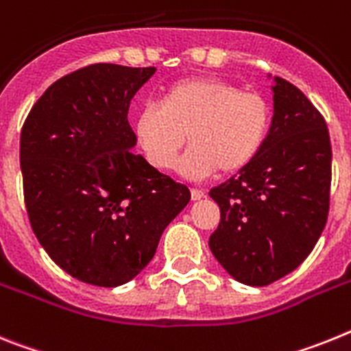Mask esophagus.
Returning <instances> with one entry per match:
<instances>
[{
	"instance_id": "1",
	"label": "esophagus",
	"mask_w": 351,
	"mask_h": 351,
	"mask_svg": "<svg viewBox=\"0 0 351 351\" xmlns=\"http://www.w3.org/2000/svg\"><path fill=\"white\" fill-rule=\"evenodd\" d=\"M191 197H193V201L203 199V197H205V191H201V189H191Z\"/></svg>"
}]
</instances>
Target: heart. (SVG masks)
Returning a JSON list of instances; mask_svg holds the SVG:
<instances>
[{
  "mask_svg": "<svg viewBox=\"0 0 351 351\" xmlns=\"http://www.w3.org/2000/svg\"><path fill=\"white\" fill-rule=\"evenodd\" d=\"M272 104L258 91L217 75L175 81L160 106L146 104L134 120V134L146 160L157 169L175 167L203 180L215 173L233 175L254 162L272 129Z\"/></svg>",
  "mask_w": 351,
  "mask_h": 351,
  "instance_id": "heart-1",
  "label": "heart"
}]
</instances>
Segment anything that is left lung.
<instances>
[{
  "instance_id": "left-lung-1",
  "label": "left lung",
  "mask_w": 351,
  "mask_h": 351,
  "mask_svg": "<svg viewBox=\"0 0 351 351\" xmlns=\"http://www.w3.org/2000/svg\"><path fill=\"white\" fill-rule=\"evenodd\" d=\"M274 118L254 162L210 191L221 222L212 254L233 279L267 286L293 272L327 224L332 146L322 112L286 79L274 77Z\"/></svg>"
}]
</instances>
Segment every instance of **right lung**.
Returning a JSON list of instances; mask_svg holds the SVG:
<instances>
[{
  "label": "right lung",
  "mask_w": 351,
  "mask_h": 351,
  "mask_svg": "<svg viewBox=\"0 0 351 351\" xmlns=\"http://www.w3.org/2000/svg\"><path fill=\"white\" fill-rule=\"evenodd\" d=\"M155 66L95 63L63 75L21 130L24 203L51 260L93 286L114 288L150 263L191 191L130 152L127 114Z\"/></svg>",
  "instance_id": "obj_1"
}]
</instances>
